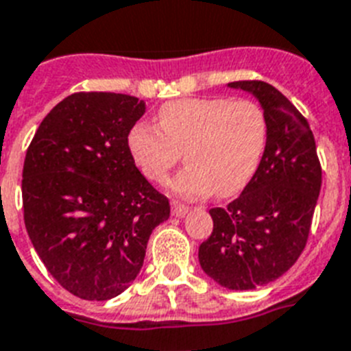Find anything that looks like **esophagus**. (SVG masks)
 <instances>
[{"mask_svg": "<svg viewBox=\"0 0 351 351\" xmlns=\"http://www.w3.org/2000/svg\"><path fill=\"white\" fill-rule=\"evenodd\" d=\"M191 207H187V205H184V203L180 202H173V205H171V212H173V216L176 217H184L185 214H189Z\"/></svg>", "mask_w": 351, "mask_h": 351, "instance_id": "esophagus-1", "label": "esophagus"}]
</instances>
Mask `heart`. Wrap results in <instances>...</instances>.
<instances>
[{
	"instance_id": "b5f03b06",
	"label": "heart",
	"mask_w": 351,
	"mask_h": 351,
	"mask_svg": "<svg viewBox=\"0 0 351 351\" xmlns=\"http://www.w3.org/2000/svg\"><path fill=\"white\" fill-rule=\"evenodd\" d=\"M158 125L137 123L128 134V149L155 184H166L184 153L189 166L173 182L182 196L241 193L266 152L267 117L253 99H175L160 107Z\"/></svg>"
}]
</instances>
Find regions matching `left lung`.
<instances>
[{"instance_id":"obj_1","label":"left lung","mask_w":351,"mask_h":351,"mask_svg":"<svg viewBox=\"0 0 351 351\" xmlns=\"http://www.w3.org/2000/svg\"><path fill=\"white\" fill-rule=\"evenodd\" d=\"M252 93L267 117L264 157L239 198L210 208L214 228L199 244V266L232 291L284 275L302 255L321 189V164L307 119L273 85L232 82Z\"/></svg>"}]
</instances>
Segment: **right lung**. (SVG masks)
<instances>
[{
  "label": "right lung",
  "mask_w": 351,
  "mask_h": 351,
  "mask_svg": "<svg viewBox=\"0 0 351 351\" xmlns=\"http://www.w3.org/2000/svg\"><path fill=\"white\" fill-rule=\"evenodd\" d=\"M143 99L75 93L44 117L23 167L25 226L66 291L103 302L130 287L169 199L135 166L128 134Z\"/></svg>",
  "instance_id": "obj_1"
}]
</instances>
